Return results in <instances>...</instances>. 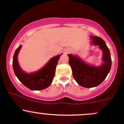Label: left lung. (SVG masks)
<instances>
[{
    "label": "left lung",
    "mask_w": 124,
    "mask_h": 124,
    "mask_svg": "<svg viewBox=\"0 0 124 124\" xmlns=\"http://www.w3.org/2000/svg\"><path fill=\"white\" fill-rule=\"evenodd\" d=\"M90 37L93 44L99 45L103 51L104 63L101 66H90L78 56L68 54L69 63L73 71L74 79L79 85L86 88L96 87L101 83L106 78L111 67L110 52L105 41L99 37L91 36Z\"/></svg>",
    "instance_id": "8db88e82"
}]
</instances>
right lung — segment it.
Instances as JSON below:
<instances>
[{
  "label": "right lung",
  "mask_w": 124,
  "mask_h": 124,
  "mask_svg": "<svg viewBox=\"0 0 124 124\" xmlns=\"http://www.w3.org/2000/svg\"><path fill=\"white\" fill-rule=\"evenodd\" d=\"M21 48V45H20L17 48L13 59V68L16 76L25 86L32 90H41L47 88L53 80L56 66L62 54L52 58L40 70L28 74L21 70L18 65L17 55Z\"/></svg>",
  "instance_id": "right-lung-1"
}]
</instances>
